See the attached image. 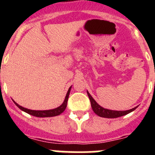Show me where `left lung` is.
<instances>
[{"label":"left lung","mask_w":155,"mask_h":155,"mask_svg":"<svg viewBox=\"0 0 155 155\" xmlns=\"http://www.w3.org/2000/svg\"><path fill=\"white\" fill-rule=\"evenodd\" d=\"M87 95H88V98L90 99V102H91V108H92L94 113L96 115H98L100 117H103V118H117V117H120V116H125V115L128 114V113H131L133 111H134L135 109L137 108V106L131 109H129V110H125V111H116V110H111V109H105V108L102 107L101 105H98L96 102V101L92 98L90 93L87 91Z\"/></svg>","instance_id":"left-lung-1"}]
</instances>
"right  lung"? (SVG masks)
Masks as SVG:
<instances>
[{
  "label": "right lung",
  "instance_id": "obj_1",
  "mask_svg": "<svg viewBox=\"0 0 155 155\" xmlns=\"http://www.w3.org/2000/svg\"><path fill=\"white\" fill-rule=\"evenodd\" d=\"M71 87H72V86H71V87H69L68 93H67V94H66L65 99H64L62 105H61L59 107L53 109H49V110H31V109H26V108L22 107V106L19 105L18 103H16L14 100L13 101L14 102H15V105H17L18 107L21 109V110L24 111V112L31 115V116H36V117H53V116H58V115H61V113H64V111L65 110L66 107H67V105H68V98H69V94H70V92H71Z\"/></svg>",
  "mask_w": 155,
  "mask_h": 155
}]
</instances>
